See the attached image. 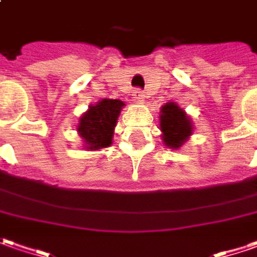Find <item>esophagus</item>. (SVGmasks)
Returning a JSON list of instances; mask_svg holds the SVG:
<instances>
[{
    "label": "esophagus",
    "instance_id": "esophagus-1",
    "mask_svg": "<svg viewBox=\"0 0 257 257\" xmlns=\"http://www.w3.org/2000/svg\"><path fill=\"white\" fill-rule=\"evenodd\" d=\"M132 96H134V99L137 102H142L145 101V93H144V91H141V89H135L134 92H132Z\"/></svg>",
    "mask_w": 257,
    "mask_h": 257
}]
</instances>
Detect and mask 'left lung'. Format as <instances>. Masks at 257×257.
I'll use <instances>...</instances> for the list:
<instances>
[{
	"instance_id": "obj_1",
	"label": "left lung",
	"mask_w": 257,
	"mask_h": 257,
	"mask_svg": "<svg viewBox=\"0 0 257 257\" xmlns=\"http://www.w3.org/2000/svg\"><path fill=\"white\" fill-rule=\"evenodd\" d=\"M159 125L165 145L171 149H179L193 131L190 118L175 102H169L161 108Z\"/></svg>"
}]
</instances>
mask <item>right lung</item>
Masks as SVG:
<instances>
[{"instance_id": "1", "label": "right lung", "mask_w": 257, "mask_h": 257, "mask_svg": "<svg viewBox=\"0 0 257 257\" xmlns=\"http://www.w3.org/2000/svg\"><path fill=\"white\" fill-rule=\"evenodd\" d=\"M125 103L119 99H102L79 118L78 134L84 139L85 149L98 151L112 144L113 131L120 109Z\"/></svg>"}]
</instances>
